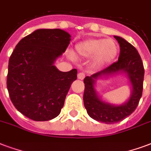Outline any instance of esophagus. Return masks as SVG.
<instances>
[{"label":"esophagus","mask_w":151,"mask_h":151,"mask_svg":"<svg viewBox=\"0 0 151 151\" xmlns=\"http://www.w3.org/2000/svg\"><path fill=\"white\" fill-rule=\"evenodd\" d=\"M77 77H78V79L79 80H83L85 77V74L84 73H83V72H80L79 74H78V76H77Z\"/></svg>","instance_id":"obj_1"}]
</instances>
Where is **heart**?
Wrapping results in <instances>:
<instances>
[{"mask_svg": "<svg viewBox=\"0 0 151 151\" xmlns=\"http://www.w3.org/2000/svg\"><path fill=\"white\" fill-rule=\"evenodd\" d=\"M119 47L113 40L88 39L77 43L75 55L88 59L91 57L93 66L101 68L108 65L117 58Z\"/></svg>", "mask_w": 151, "mask_h": 151, "instance_id": "obj_1", "label": "heart"}]
</instances>
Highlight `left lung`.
Returning a JSON list of instances; mask_svg holds the SVG:
<instances>
[{
	"label": "left lung",
	"instance_id": "1",
	"mask_svg": "<svg viewBox=\"0 0 151 151\" xmlns=\"http://www.w3.org/2000/svg\"><path fill=\"white\" fill-rule=\"evenodd\" d=\"M119 44V60L103 71L86 76L83 80V104L88 115L93 119L106 124L120 122L132 114L139 104L142 94L144 68L138 51L126 40L114 36ZM124 74L131 84V96L125 103L119 105L104 101L98 95L95 86L97 80L116 74Z\"/></svg>",
	"mask_w": 151,
	"mask_h": 151
}]
</instances>
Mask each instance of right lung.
Returning a JSON list of instances; mask_svg holds the SVG:
<instances>
[{"label": "right lung", "mask_w": 151, "mask_h": 151, "mask_svg": "<svg viewBox=\"0 0 151 151\" xmlns=\"http://www.w3.org/2000/svg\"><path fill=\"white\" fill-rule=\"evenodd\" d=\"M60 28L37 29L20 40L9 61L7 88L17 111L34 121L57 117L77 70L61 71L54 65L70 44Z\"/></svg>", "instance_id": "right-lung-1"}]
</instances>
